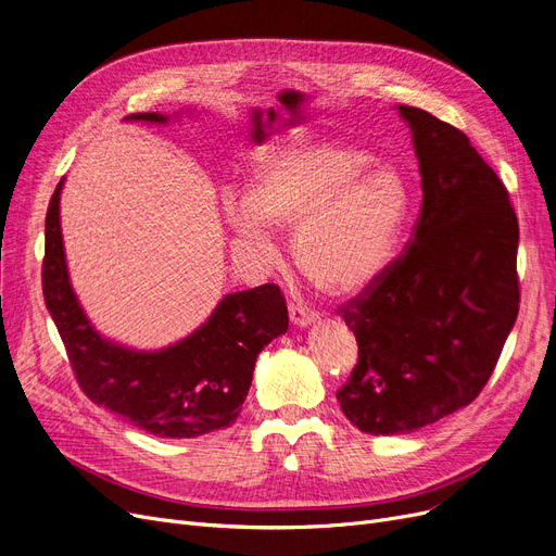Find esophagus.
Listing matches in <instances>:
<instances>
[{"mask_svg":"<svg viewBox=\"0 0 556 556\" xmlns=\"http://www.w3.org/2000/svg\"><path fill=\"white\" fill-rule=\"evenodd\" d=\"M288 313H291V323L298 325V327H308L318 320V313L311 311V308H304L300 304H291L288 306Z\"/></svg>","mask_w":556,"mask_h":556,"instance_id":"esophagus-1","label":"esophagus"}]
</instances>
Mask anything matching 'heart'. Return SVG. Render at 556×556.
<instances>
[{
    "label": "heart",
    "instance_id": "heart-1",
    "mask_svg": "<svg viewBox=\"0 0 556 556\" xmlns=\"http://www.w3.org/2000/svg\"><path fill=\"white\" fill-rule=\"evenodd\" d=\"M408 211L397 167L358 144L311 142L265 159L229 220L256 248H268L263 229L295 231L300 275L323 295L350 298L389 265Z\"/></svg>",
    "mask_w": 556,
    "mask_h": 556
}]
</instances>
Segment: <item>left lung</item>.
I'll use <instances>...</instances> for the list:
<instances>
[{
  "mask_svg": "<svg viewBox=\"0 0 556 556\" xmlns=\"http://www.w3.org/2000/svg\"><path fill=\"white\" fill-rule=\"evenodd\" d=\"M422 208L412 245L341 316L358 364L336 400L372 437L408 433L468 406L518 318V218L470 138L416 106Z\"/></svg>",
  "mask_w": 556,
  "mask_h": 556,
  "instance_id": "8db88e82",
  "label": "left lung"
}]
</instances>
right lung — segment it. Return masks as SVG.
I'll list each match as a JSON object with an SVG mask.
<instances>
[{
    "label": "right lung",
    "instance_id": "right-lung-1",
    "mask_svg": "<svg viewBox=\"0 0 556 556\" xmlns=\"http://www.w3.org/2000/svg\"><path fill=\"white\" fill-rule=\"evenodd\" d=\"M179 115V113H177ZM129 123L165 125L170 115L131 113ZM56 186L45 220L42 295L81 391L159 439H198L229 427L252 386L258 352L288 329L275 283L229 293L204 325L161 350H136L102 336L70 283Z\"/></svg>",
    "mask_w": 556,
    "mask_h": 556
}]
</instances>
